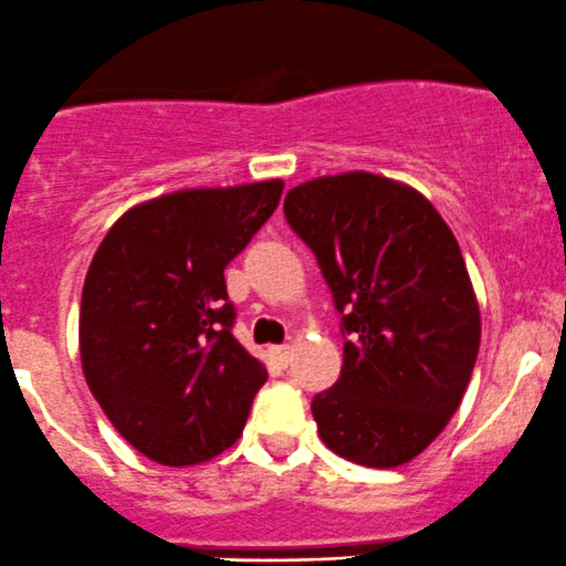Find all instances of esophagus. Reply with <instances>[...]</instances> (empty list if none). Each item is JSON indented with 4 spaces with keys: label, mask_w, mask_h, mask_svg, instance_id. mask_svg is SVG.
<instances>
[{
    "label": "esophagus",
    "mask_w": 566,
    "mask_h": 566,
    "mask_svg": "<svg viewBox=\"0 0 566 566\" xmlns=\"http://www.w3.org/2000/svg\"><path fill=\"white\" fill-rule=\"evenodd\" d=\"M270 357L277 363V366L285 368L291 363V357H294V349H291V346H272Z\"/></svg>",
    "instance_id": "obj_1"
}]
</instances>
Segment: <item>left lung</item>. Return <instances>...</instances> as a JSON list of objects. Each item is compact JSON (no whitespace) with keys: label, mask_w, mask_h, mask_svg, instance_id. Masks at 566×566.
Masks as SVG:
<instances>
[{"label":"left lung","mask_w":566,"mask_h":566,"mask_svg":"<svg viewBox=\"0 0 566 566\" xmlns=\"http://www.w3.org/2000/svg\"><path fill=\"white\" fill-rule=\"evenodd\" d=\"M283 211L346 335L338 382L311 405L318 438L366 468L416 460L457 412L479 355V302L454 233L418 189L363 170L300 184Z\"/></svg>","instance_id":"obj_1"}]
</instances>
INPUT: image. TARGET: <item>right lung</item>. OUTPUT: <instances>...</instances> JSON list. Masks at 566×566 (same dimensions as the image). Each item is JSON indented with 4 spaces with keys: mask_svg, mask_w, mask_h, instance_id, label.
<instances>
[{
    "mask_svg": "<svg viewBox=\"0 0 566 566\" xmlns=\"http://www.w3.org/2000/svg\"><path fill=\"white\" fill-rule=\"evenodd\" d=\"M281 178L178 189L128 209L95 250L80 307L87 388L148 460L231 449L266 382L231 327L226 266L277 209Z\"/></svg>",
    "mask_w": 566,
    "mask_h": 566,
    "instance_id": "right-lung-1",
    "label": "right lung"
}]
</instances>
